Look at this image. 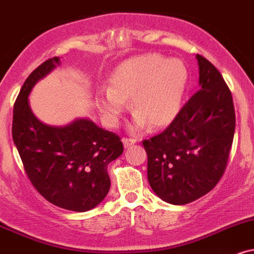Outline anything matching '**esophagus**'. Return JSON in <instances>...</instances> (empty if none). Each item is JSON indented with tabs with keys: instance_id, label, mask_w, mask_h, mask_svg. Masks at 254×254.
<instances>
[{
	"instance_id": "1",
	"label": "esophagus",
	"mask_w": 254,
	"mask_h": 254,
	"mask_svg": "<svg viewBox=\"0 0 254 254\" xmlns=\"http://www.w3.org/2000/svg\"><path fill=\"white\" fill-rule=\"evenodd\" d=\"M122 140H123V144H124L125 148H129V146L135 144V143L137 142L136 138H127V137H124V138Z\"/></svg>"
}]
</instances>
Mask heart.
I'll list each match as a JSON object with an SVG mask.
<instances>
[{
	"label": "heart",
	"instance_id": "b5f03b06",
	"mask_svg": "<svg viewBox=\"0 0 254 254\" xmlns=\"http://www.w3.org/2000/svg\"><path fill=\"white\" fill-rule=\"evenodd\" d=\"M188 72L179 59L168 60L157 54H145L124 61L115 69L111 87L96 94V104L109 127H117L132 98L131 129L142 130L172 123L181 108Z\"/></svg>",
	"mask_w": 254,
	"mask_h": 254
}]
</instances>
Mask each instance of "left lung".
I'll list each match as a JSON object with an SVG mask.
<instances>
[{
  "label": "left lung",
  "instance_id": "1",
  "mask_svg": "<svg viewBox=\"0 0 254 254\" xmlns=\"http://www.w3.org/2000/svg\"><path fill=\"white\" fill-rule=\"evenodd\" d=\"M200 90L160 135L143 140L148 181L158 197L187 204L212 190L221 179L233 143V98L220 72L196 56Z\"/></svg>",
  "mask_w": 254,
  "mask_h": 254
}]
</instances>
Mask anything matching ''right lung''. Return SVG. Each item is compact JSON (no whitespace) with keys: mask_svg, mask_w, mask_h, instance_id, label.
<instances>
[{"mask_svg":"<svg viewBox=\"0 0 254 254\" xmlns=\"http://www.w3.org/2000/svg\"><path fill=\"white\" fill-rule=\"evenodd\" d=\"M60 58L46 60L29 74L14 105L13 140L36 190L51 203L73 212L97 207L109 193L108 164L123 154L119 136L88 118L66 125L42 123L33 114L29 94Z\"/></svg>","mask_w":254,"mask_h":254,"instance_id":"1","label":"right lung"}]
</instances>
